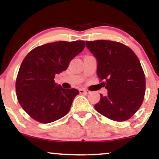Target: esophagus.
I'll return each mask as SVG.
<instances>
[{"label": "esophagus", "mask_w": 159, "mask_h": 159, "mask_svg": "<svg viewBox=\"0 0 159 159\" xmlns=\"http://www.w3.org/2000/svg\"><path fill=\"white\" fill-rule=\"evenodd\" d=\"M79 93L82 94H88V93H90V91L87 90H84V89H80Z\"/></svg>", "instance_id": "obj_1"}]
</instances>
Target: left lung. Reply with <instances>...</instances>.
Returning <instances> with one entry per match:
<instances>
[{
    "label": "left lung",
    "mask_w": 159,
    "mask_h": 159,
    "mask_svg": "<svg viewBox=\"0 0 159 159\" xmlns=\"http://www.w3.org/2000/svg\"><path fill=\"white\" fill-rule=\"evenodd\" d=\"M97 61V75L103 80L106 96L94 105L105 117L122 122L130 119L143 103L145 75L139 59L130 48L110 40L86 41Z\"/></svg>",
    "instance_id": "8db88e82"
}]
</instances>
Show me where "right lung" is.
I'll return each instance as SVG.
<instances>
[{
	"instance_id": "1",
	"label": "right lung",
	"mask_w": 159,
	"mask_h": 159,
	"mask_svg": "<svg viewBox=\"0 0 159 159\" xmlns=\"http://www.w3.org/2000/svg\"><path fill=\"white\" fill-rule=\"evenodd\" d=\"M84 47L82 40L54 42L36 47L27 54L19 68L16 90L21 107L33 119L49 123L69 112L79 91L63 89L54 78L68 68Z\"/></svg>"
}]
</instances>
